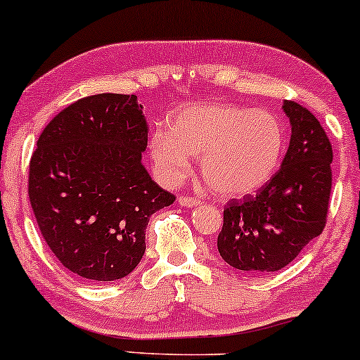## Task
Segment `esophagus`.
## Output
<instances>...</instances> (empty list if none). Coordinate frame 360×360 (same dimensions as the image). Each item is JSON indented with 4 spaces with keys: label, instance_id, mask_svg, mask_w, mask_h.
<instances>
[{
    "label": "esophagus",
    "instance_id": "1",
    "mask_svg": "<svg viewBox=\"0 0 360 360\" xmlns=\"http://www.w3.org/2000/svg\"><path fill=\"white\" fill-rule=\"evenodd\" d=\"M177 202L184 207H194V206H199V204H201V199L189 198V195H181V198L177 199Z\"/></svg>",
    "mask_w": 360,
    "mask_h": 360
}]
</instances>
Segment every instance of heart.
Instances as JSON below:
<instances>
[{
  "label": "heart",
  "instance_id": "1",
  "mask_svg": "<svg viewBox=\"0 0 360 360\" xmlns=\"http://www.w3.org/2000/svg\"><path fill=\"white\" fill-rule=\"evenodd\" d=\"M285 129L269 109L229 103L195 104L172 117L167 131L149 141V156L162 183L179 184L201 156V174L224 198L262 189L279 169Z\"/></svg>",
  "mask_w": 360,
  "mask_h": 360
}]
</instances>
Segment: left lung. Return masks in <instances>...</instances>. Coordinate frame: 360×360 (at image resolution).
<instances>
[{
	"instance_id": "8db88e82",
	"label": "left lung",
	"mask_w": 360,
	"mask_h": 360,
	"mask_svg": "<svg viewBox=\"0 0 360 360\" xmlns=\"http://www.w3.org/2000/svg\"><path fill=\"white\" fill-rule=\"evenodd\" d=\"M282 109L290 121L281 169L256 195L231 199L217 251L234 269L271 274L292 262L324 229L332 188V146L321 122L295 101Z\"/></svg>"
}]
</instances>
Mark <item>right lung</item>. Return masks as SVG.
<instances>
[{
  "label": "right lung",
  "instance_id": "1",
  "mask_svg": "<svg viewBox=\"0 0 360 360\" xmlns=\"http://www.w3.org/2000/svg\"><path fill=\"white\" fill-rule=\"evenodd\" d=\"M146 146L134 94L79 99L39 136L30 162L31 207L49 249L81 279L131 274L146 251L149 217L174 202L141 162Z\"/></svg>",
  "mask_w": 360,
  "mask_h": 360
}]
</instances>
